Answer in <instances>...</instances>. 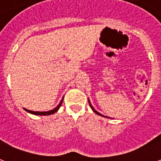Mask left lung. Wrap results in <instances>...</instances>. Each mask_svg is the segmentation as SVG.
Wrapping results in <instances>:
<instances>
[{"label": "left lung", "instance_id": "1", "mask_svg": "<svg viewBox=\"0 0 161 161\" xmlns=\"http://www.w3.org/2000/svg\"><path fill=\"white\" fill-rule=\"evenodd\" d=\"M89 106H90V107H91L92 110H93V111H94V113H96L97 115H99V116H103V115H101V114H100V112H98V111H97V110H94V108L93 107V105H91V103H90V101H89ZM105 117H107V116H105ZM108 118H109V117H108Z\"/></svg>", "mask_w": 161, "mask_h": 161}]
</instances>
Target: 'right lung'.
<instances>
[{"mask_svg":"<svg viewBox=\"0 0 161 161\" xmlns=\"http://www.w3.org/2000/svg\"><path fill=\"white\" fill-rule=\"evenodd\" d=\"M62 101H63V98H62V100H61V102L59 103V105H57L56 108H54L53 110H48V111H33V110H27V109H25V108H24V110H26L27 112L34 114V115H38V116H49V115H52V114L56 113V111L59 110V108L61 107V104H62Z\"/></svg>","mask_w":161,"mask_h":161,"instance_id":"right-lung-1","label":"right lung"}]
</instances>
